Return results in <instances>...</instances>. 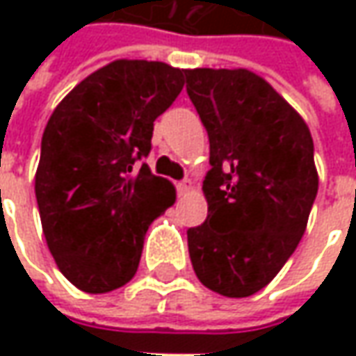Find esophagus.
Returning a JSON list of instances; mask_svg holds the SVG:
<instances>
[{"label":"esophagus","mask_w":356,"mask_h":356,"mask_svg":"<svg viewBox=\"0 0 356 356\" xmlns=\"http://www.w3.org/2000/svg\"><path fill=\"white\" fill-rule=\"evenodd\" d=\"M190 190H192V180L186 178L182 182H178V192H180V194H186V192H190Z\"/></svg>","instance_id":"1"}]
</instances>
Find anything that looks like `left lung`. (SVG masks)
<instances>
[{
    "instance_id": "left-lung-1",
    "label": "left lung",
    "mask_w": 356,
    "mask_h": 356,
    "mask_svg": "<svg viewBox=\"0 0 356 356\" xmlns=\"http://www.w3.org/2000/svg\"><path fill=\"white\" fill-rule=\"evenodd\" d=\"M186 90L210 138L208 218L188 229L208 289L250 297L273 280L307 227L319 176L305 120L248 69H188Z\"/></svg>"
}]
</instances>
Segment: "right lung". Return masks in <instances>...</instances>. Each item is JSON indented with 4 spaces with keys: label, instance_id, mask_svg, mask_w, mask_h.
I'll use <instances>...</instances> for the list:
<instances>
[{
    "label": "right lung",
    "instance_id": "right-lung-1",
    "mask_svg": "<svg viewBox=\"0 0 356 356\" xmlns=\"http://www.w3.org/2000/svg\"><path fill=\"white\" fill-rule=\"evenodd\" d=\"M184 73L118 59L81 81L49 118L35 196L49 252L85 293H108L134 277L146 229L176 200L166 178L138 164Z\"/></svg>",
    "mask_w": 356,
    "mask_h": 356
}]
</instances>
